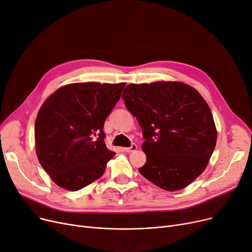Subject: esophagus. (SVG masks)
Instances as JSON below:
<instances>
[{
	"label": "esophagus",
	"mask_w": 252,
	"mask_h": 252,
	"mask_svg": "<svg viewBox=\"0 0 252 252\" xmlns=\"http://www.w3.org/2000/svg\"><path fill=\"white\" fill-rule=\"evenodd\" d=\"M137 148H138V146L136 144H132V146H130V147L125 148V151H126V152H133V151H136Z\"/></svg>",
	"instance_id": "esophagus-1"
}]
</instances>
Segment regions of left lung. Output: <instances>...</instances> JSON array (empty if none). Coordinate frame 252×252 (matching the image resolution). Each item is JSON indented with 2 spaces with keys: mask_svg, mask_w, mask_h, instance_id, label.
Here are the masks:
<instances>
[{
  "mask_svg": "<svg viewBox=\"0 0 252 252\" xmlns=\"http://www.w3.org/2000/svg\"><path fill=\"white\" fill-rule=\"evenodd\" d=\"M123 99L142 127L146 163L139 172L158 188L176 191L204 172L216 145L209 106L179 81L128 84Z\"/></svg>",
  "mask_w": 252,
  "mask_h": 252,
  "instance_id": "obj_1",
  "label": "left lung"
}]
</instances>
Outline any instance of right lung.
<instances>
[{"label":"right lung","mask_w":252,"mask_h":252,"mask_svg":"<svg viewBox=\"0 0 252 252\" xmlns=\"http://www.w3.org/2000/svg\"><path fill=\"white\" fill-rule=\"evenodd\" d=\"M126 83L80 82L60 87L35 122L36 153L59 187L79 190L99 179L115 152L104 141V123Z\"/></svg>","instance_id":"obj_1"}]
</instances>
